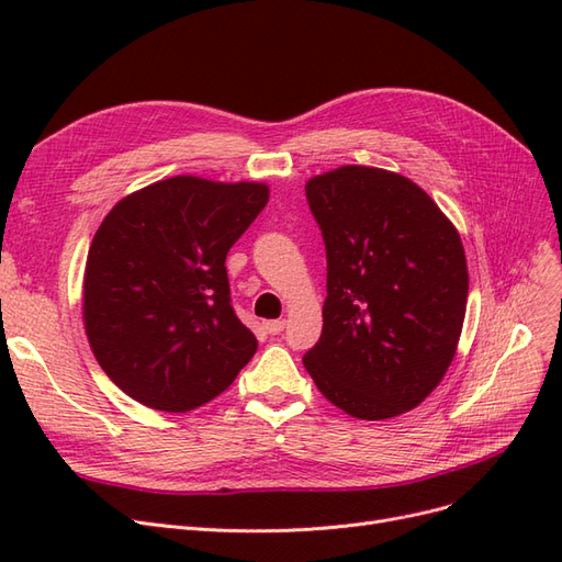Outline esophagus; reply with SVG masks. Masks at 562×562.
<instances>
[{"instance_id":"obj_1","label":"esophagus","mask_w":562,"mask_h":562,"mask_svg":"<svg viewBox=\"0 0 562 562\" xmlns=\"http://www.w3.org/2000/svg\"><path fill=\"white\" fill-rule=\"evenodd\" d=\"M283 328H285V321H283V318H279V321H267V323H265V330H267L269 335H279Z\"/></svg>"}]
</instances>
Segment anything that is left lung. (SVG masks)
I'll list each match as a JSON object with an SVG mask.
<instances>
[{
    "instance_id": "8db88e82",
    "label": "left lung",
    "mask_w": 562,
    "mask_h": 562,
    "mask_svg": "<svg viewBox=\"0 0 562 562\" xmlns=\"http://www.w3.org/2000/svg\"><path fill=\"white\" fill-rule=\"evenodd\" d=\"M304 192L326 244L328 297L302 363L347 415H403L454 359L469 295L462 239L419 184L384 168H335Z\"/></svg>"
}]
</instances>
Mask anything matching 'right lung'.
Returning a JSON list of instances; mask_svg holds the SVG:
<instances>
[{
	"mask_svg": "<svg viewBox=\"0 0 562 562\" xmlns=\"http://www.w3.org/2000/svg\"><path fill=\"white\" fill-rule=\"evenodd\" d=\"M267 201L262 182L176 176L105 215L83 271V328L133 401L194 411L252 359L258 339L234 314L225 260Z\"/></svg>",
	"mask_w": 562,
	"mask_h": 562,
	"instance_id": "add662e5",
	"label": "right lung"
}]
</instances>
